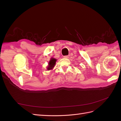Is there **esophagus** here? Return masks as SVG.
Here are the masks:
<instances>
[{
  "instance_id": "obj_1",
  "label": "esophagus",
  "mask_w": 121,
  "mask_h": 121,
  "mask_svg": "<svg viewBox=\"0 0 121 121\" xmlns=\"http://www.w3.org/2000/svg\"><path fill=\"white\" fill-rule=\"evenodd\" d=\"M69 57V55H67V56H64V58H68Z\"/></svg>"
}]
</instances>
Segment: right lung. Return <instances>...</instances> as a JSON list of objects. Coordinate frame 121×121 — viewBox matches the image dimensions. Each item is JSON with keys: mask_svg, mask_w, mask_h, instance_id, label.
<instances>
[{"mask_svg": "<svg viewBox=\"0 0 121 121\" xmlns=\"http://www.w3.org/2000/svg\"><path fill=\"white\" fill-rule=\"evenodd\" d=\"M56 59L54 58H52L51 59H50V61L49 62V64H48V66L47 67V69L50 70L52 69L53 67L55 66V65L56 64Z\"/></svg>", "mask_w": 121, "mask_h": 121, "instance_id": "1", "label": "right lung"}]
</instances>
